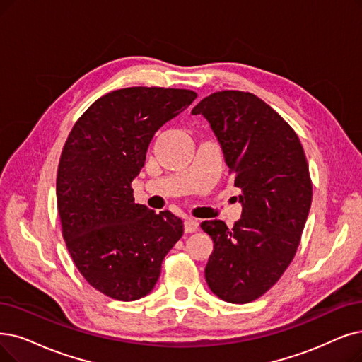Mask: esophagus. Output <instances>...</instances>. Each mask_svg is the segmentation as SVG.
Masks as SVG:
<instances>
[{
	"instance_id": "1",
	"label": "esophagus",
	"mask_w": 362,
	"mask_h": 362,
	"mask_svg": "<svg viewBox=\"0 0 362 362\" xmlns=\"http://www.w3.org/2000/svg\"><path fill=\"white\" fill-rule=\"evenodd\" d=\"M197 227H199V223H197L194 218H187V220L184 221V230H185V233H194V231L197 230Z\"/></svg>"
}]
</instances>
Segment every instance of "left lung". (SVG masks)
<instances>
[{"instance_id": "8db88e82", "label": "left lung", "mask_w": 362, "mask_h": 362, "mask_svg": "<svg viewBox=\"0 0 362 362\" xmlns=\"http://www.w3.org/2000/svg\"><path fill=\"white\" fill-rule=\"evenodd\" d=\"M220 141L240 189V220L200 224L214 240L205 267L211 291L245 305L262 297L291 264L310 204L312 181L301 142L281 115L250 92H215L193 108Z\"/></svg>"}]
</instances>
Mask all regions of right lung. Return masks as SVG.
Segmentation results:
<instances>
[{"instance_id":"1","label":"right lung","mask_w":362,"mask_h":362,"mask_svg":"<svg viewBox=\"0 0 362 362\" xmlns=\"http://www.w3.org/2000/svg\"><path fill=\"white\" fill-rule=\"evenodd\" d=\"M197 98L187 89L126 88L96 99L72 126L56 197L72 262L114 300L147 296L182 233L181 218L135 204L132 181L154 134Z\"/></svg>"}]
</instances>
